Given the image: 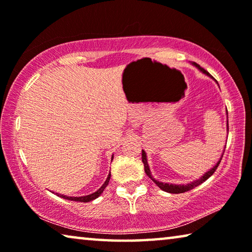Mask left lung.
<instances>
[{"instance_id": "obj_1", "label": "left lung", "mask_w": 252, "mask_h": 252, "mask_svg": "<svg viewBox=\"0 0 252 252\" xmlns=\"http://www.w3.org/2000/svg\"><path fill=\"white\" fill-rule=\"evenodd\" d=\"M192 64L194 65V66H197L198 69L201 71V72H203L204 74H207V75H209L210 76V74L208 73V72L203 69V67H201L200 66L199 64H197V63H192ZM228 112V111H227ZM227 129H228V131H229V125H227ZM222 157L223 156H221V158H220V160H219V162L218 163H217L215 167H213L210 171H208L206 174H204V176L202 177V178H200L199 180H195V181H193V182H191V183H188V185H169V183H163V182H159L158 180H156L155 178L152 177V174H151V172H150V169H149V165H148V161H147V156H146V152H144L143 150H142V162H143V165H144V171H146V173H147V176L151 179V180L156 183V185L160 188L161 190H163V191H165V192H169V193H183V192H187V191H189V190H192L193 188H195V187H198L199 185H201V183H203L204 181L207 180V179H209L210 178L213 173H215V171L217 170V168H218V165L220 164V162H221V160H222Z\"/></svg>"}]
</instances>
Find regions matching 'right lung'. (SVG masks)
<instances>
[{
    "instance_id": "add662e5",
    "label": "right lung",
    "mask_w": 252,
    "mask_h": 252,
    "mask_svg": "<svg viewBox=\"0 0 252 252\" xmlns=\"http://www.w3.org/2000/svg\"><path fill=\"white\" fill-rule=\"evenodd\" d=\"M112 158H113V157H112ZM110 178H111V172L109 173V176H108V178H106V180H105V182L103 183V186H102L99 190L95 191L94 193H91V194H89V195H85V197H66V195H63V194H58V195H59V197H61V198H64V199H66V200H72V201L90 202V201H92V200L96 199L102 192H103L104 189L106 188V186L109 185Z\"/></svg>"
}]
</instances>
